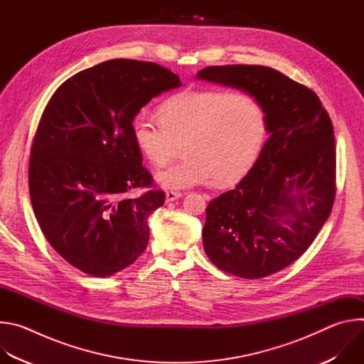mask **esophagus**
I'll list each match as a JSON object with an SVG mask.
<instances>
[{"mask_svg": "<svg viewBox=\"0 0 364 364\" xmlns=\"http://www.w3.org/2000/svg\"><path fill=\"white\" fill-rule=\"evenodd\" d=\"M181 196H183V193H180V191H167L166 193V200H167V203H170V201H174V200L180 198Z\"/></svg>", "mask_w": 364, "mask_h": 364, "instance_id": "34e87169", "label": "esophagus"}]
</instances>
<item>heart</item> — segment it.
Returning a JSON list of instances; mask_svg holds the SVG:
<instances>
[{"label":"heart","mask_w":364,"mask_h":364,"mask_svg":"<svg viewBox=\"0 0 364 364\" xmlns=\"http://www.w3.org/2000/svg\"><path fill=\"white\" fill-rule=\"evenodd\" d=\"M157 119L139 112L132 138L144 157L166 167L184 145L187 159L159 173L166 188L180 190L240 180L255 164L267 136V114L253 95L237 89L191 87L168 97Z\"/></svg>","instance_id":"heart-1"}]
</instances>
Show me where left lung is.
<instances>
[{
	"mask_svg": "<svg viewBox=\"0 0 364 364\" xmlns=\"http://www.w3.org/2000/svg\"><path fill=\"white\" fill-rule=\"evenodd\" d=\"M197 77L249 92L265 109L268 141L242 181L207 205L203 229L204 252L219 269L265 278L295 262L331 213V119L313 90L272 68L209 66Z\"/></svg>",
	"mask_w": 364,
	"mask_h": 364,
	"instance_id": "1",
	"label": "left lung"
}]
</instances>
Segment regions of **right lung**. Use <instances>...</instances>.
Here are the masks:
<instances>
[{
    "mask_svg": "<svg viewBox=\"0 0 364 364\" xmlns=\"http://www.w3.org/2000/svg\"><path fill=\"white\" fill-rule=\"evenodd\" d=\"M177 75L151 62L114 59L85 69L50 97L33 138L28 188L53 249L79 271L109 277L148 245V218L164 204L132 138V119ZM150 190L136 199L132 188Z\"/></svg>",
    "mask_w": 364,
    "mask_h": 364,
    "instance_id": "right-lung-1",
    "label": "right lung"
}]
</instances>
